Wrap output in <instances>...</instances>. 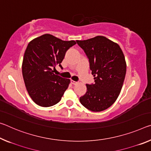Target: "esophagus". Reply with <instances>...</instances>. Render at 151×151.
<instances>
[{"mask_svg": "<svg viewBox=\"0 0 151 151\" xmlns=\"http://www.w3.org/2000/svg\"><path fill=\"white\" fill-rule=\"evenodd\" d=\"M70 83H71V84H73V85H76V83H77V82H76V81H73V80L70 81Z\"/></svg>", "mask_w": 151, "mask_h": 151, "instance_id": "obj_1", "label": "esophagus"}]
</instances>
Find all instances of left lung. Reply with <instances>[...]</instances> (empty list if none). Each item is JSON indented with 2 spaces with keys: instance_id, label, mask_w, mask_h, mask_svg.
<instances>
[{
  "instance_id": "1",
  "label": "left lung",
  "mask_w": 151,
  "mask_h": 151,
  "mask_svg": "<svg viewBox=\"0 0 151 151\" xmlns=\"http://www.w3.org/2000/svg\"><path fill=\"white\" fill-rule=\"evenodd\" d=\"M87 55L95 84H87L80 102L92 111L109 107L118 97L126 73V63L119 45L104 36L76 40Z\"/></svg>"
}]
</instances>
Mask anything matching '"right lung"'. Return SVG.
Segmentation results:
<instances>
[{
	"instance_id": "1",
	"label": "right lung",
	"mask_w": 151,
	"mask_h": 151,
	"mask_svg": "<svg viewBox=\"0 0 151 151\" xmlns=\"http://www.w3.org/2000/svg\"><path fill=\"white\" fill-rule=\"evenodd\" d=\"M76 44L50 34L28 44L22 63L23 77L29 95L38 106L50 107L61 100L70 81L56 75L52 70L56 66L63 68L60 64L66 51Z\"/></svg>"
}]
</instances>
